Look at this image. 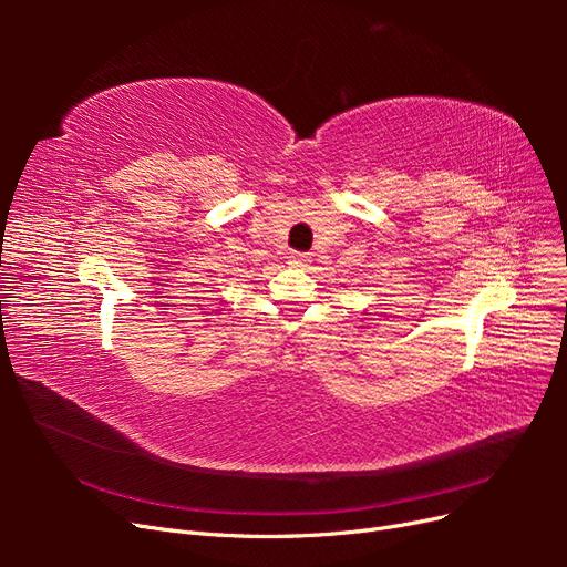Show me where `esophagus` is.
Masks as SVG:
<instances>
[{
  "instance_id": "esophagus-1",
  "label": "esophagus",
  "mask_w": 567,
  "mask_h": 567,
  "mask_svg": "<svg viewBox=\"0 0 567 567\" xmlns=\"http://www.w3.org/2000/svg\"><path fill=\"white\" fill-rule=\"evenodd\" d=\"M307 262H310V257H307L305 252H293V255H290V265L302 267V265H307Z\"/></svg>"
}]
</instances>
